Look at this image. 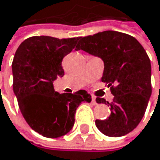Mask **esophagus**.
Wrapping results in <instances>:
<instances>
[{"label": "esophagus", "instance_id": "esophagus-1", "mask_svg": "<svg viewBox=\"0 0 160 160\" xmlns=\"http://www.w3.org/2000/svg\"><path fill=\"white\" fill-rule=\"evenodd\" d=\"M91 104L93 105V106H96V105H97V102H96V99H95V97H91Z\"/></svg>", "mask_w": 160, "mask_h": 160}]
</instances>
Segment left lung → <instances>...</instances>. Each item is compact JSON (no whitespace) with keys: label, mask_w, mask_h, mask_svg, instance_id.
Returning a JSON list of instances; mask_svg holds the SVG:
<instances>
[{"label":"left lung","mask_w":160,"mask_h":160,"mask_svg":"<svg viewBox=\"0 0 160 160\" xmlns=\"http://www.w3.org/2000/svg\"><path fill=\"white\" fill-rule=\"evenodd\" d=\"M98 56L104 61L102 82L113 95L111 116L96 119L100 131L109 137L131 132L140 123L152 95L151 61L142 44L134 37L117 31H104L82 37L77 50ZM97 103H105L96 98Z\"/></svg>","instance_id":"8db88e82"}]
</instances>
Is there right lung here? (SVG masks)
<instances>
[{
  "label": "right lung",
  "instance_id": "obj_1",
  "mask_svg": "<svg viewBox=\"0 0 160 160\" xmlns=\"http://www.w3.org/2000/svg\"><path fill=\"white\" fill-rule=\"evenodd\" d=\"M78 40L35 36L25 40L15 52L12 75L19 109L30 127L43 137L67 134L74 126L79 104L91 102L85 90L60 94L53 87L57 77L64 76L63 58Z\"/></svg>",
  "mask_w": 160,
  "mask_h": 160
}]
</instances>
